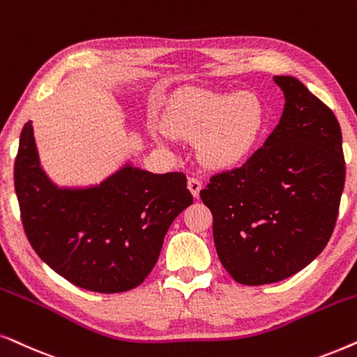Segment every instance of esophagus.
<instances>
[{"label": "esophagus", "instance_id": "esophagus-1", "mask_svg": "<svg viewBox=\"0 0 357 357\" xmlns=\"http://www.w3.org/2000/svg\"><path fill=\"white\" fill-rule=\"evenodd\" d=\"M188 188H189V191L192 192L194 197H199V192H201V188H202L201 179L194 178V176H191V178L188 179Z\"/></svg>", "mask_w": 357, "mask_h": 357}]
</instances>
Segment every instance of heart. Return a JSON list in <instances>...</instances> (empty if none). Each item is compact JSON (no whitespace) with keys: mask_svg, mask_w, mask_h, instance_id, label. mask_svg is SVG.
<instances>
[{"mask_svg":"<svg viewBox=\"0 0 357 357\" xmlns=\"http://www.w3.org/2000/svg\"><path fill=\"white\" fill-rule=\"evenodd\" d=\"M264 126L263 101L250 91L231 94L191 89L174 99L166 116L171 134L197 140L199 158L213 169L231 168L243 161Z\"/></svg>","mask_w":357,"mask_h":357,"instance_id":"1","label":"heart"}]
</instances>
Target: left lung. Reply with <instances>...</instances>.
<instances>
[{
  "label": "left lung",
  "instance_id": "left-lung-1",
  "mask_svg": "<svg viewBox=\"0 0 357 357\" xmlns=\"http://www.w3.org/2000/svg\"><path fill=\"white\" fill-rule=\"evenodd\" d=\"M286 106L264 145L240 168L213 174L201 199L213 243L236 282L261 286L310 264L333 234L344 188L341 127L294 76H274Z\"/></svg>",
  "mask_w": 357,
  "mask_h": 357
}]
</instances>
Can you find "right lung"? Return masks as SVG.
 Returning a JSON list of instances; mask_svg holds the SVG:
<instances>
[{
  "mask_svg": "<svg viewBox=\"0 0 357 357\" xmlns=\"http://www.w3.org/2000/svg\"><path fill=\"white\" fill-rule=\"evenodd\" d=\"M184 173L127 165L99 186L61 189L47 178L31 121L22 127L14 188L27 240L75 286L101 294L135 289L158 261L166 231L192 204Z\"/></svg>",
  "mask_w": 357,
  "mask_h": 357,
  "instance_id": "right-lung-1",
  "label": "right lung"
}]
</instances>
